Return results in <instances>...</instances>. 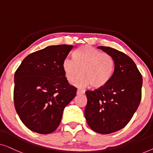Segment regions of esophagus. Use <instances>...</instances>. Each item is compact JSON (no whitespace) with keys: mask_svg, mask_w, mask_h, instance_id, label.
Masks as SVG:
<instances>
[{"mask_svg":"<svg viewBox=\"0 0 153 153\" xmlns=\"http://www.w3.org/2000/svg\"><path fill=\"white\" fill-rule=\"evenodd\" d=\"M84 93H85V91H84V90H79V89L77 90V92H76V94H77V95H81V94H83Z\"/></svg>","mask_w":153,"mask_h":153,"instance_id":"obj_1","label":"esophagus"}]
</instances>
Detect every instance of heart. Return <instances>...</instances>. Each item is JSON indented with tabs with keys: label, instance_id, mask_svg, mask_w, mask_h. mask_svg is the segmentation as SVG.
I'll return each instance as SVG.
<instances>
[{
	"label": "heart",
	"instance_id": "1",
	"mask_svg": "<svg viewBox=\"0 0 153 153\" xmlns=\"http://www.w3.org/2000/svg\"><path fill=\"white\" fill-rule=\"evenodd\" d=\"M74 59H64L62 67L65 78L73 83L79 74L78 86L91 85L94 88H103L112 78L114 70V61L111 55L101 52L89 45L82 46L74 54Z\"/></svg>",
	"mask_w": 153,
	"mask_h": 153
}]
</instances>
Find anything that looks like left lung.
Listing matches in <instances>:
<instances>
[{
	"label": "left lung",
	"mask_w": 153,
	"mask_h": 153,
	"mask_svg": "<svg viewBox=\"0 0 153 153\" xmlns=\"http://www.w3.org/2000/svg\"><path fill=\"white\" fill-rule=\"evenodd\" d=\"M114 61V70L107 85L87 90L85 117L94 132L110 134L128 124L141 99L142 76L131 58L114 48L99 46Z\"/></svg>",
	"instance_id": "obj_1"
}]
</instances>
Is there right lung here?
I'll list each match as a JSON object with an SVG mask.
<instances>
[{"label": "right lung", "mask_w": 153, "mask_h": 153, "mask_svg": "<svg viewBox=\"0 0 153 153\" xmlns=\"http://www.w3.org/2000/svg\"><path fill=\"white\" fill-rule=\"evenodd\" d=\"M74 46L51 45L29 54L14 74L16 111L29 129L50 134L58 128L64 108L76 94L62 64Z\"/></svg>", "instance_id": "right-lung-1"}]
</instances>
